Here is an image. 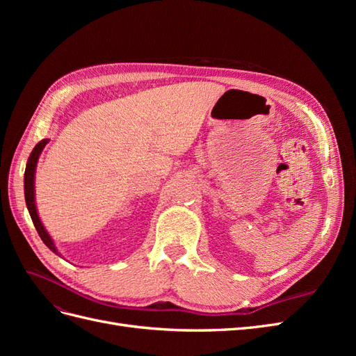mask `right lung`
Instances as JSON below:
<instances>
[{"instance_id":"add662e5","label":"right lung","mask_w":356,"mask_h":356,"mask_svg":"<svg viewBox=\"0 0 356 356\" xmlns=\"http://www.w3.org/2000/svg\"><path fill=\"white\" fill-rule=\"evenodd\" d=\"M49 141L47 139H42V141H40L34 149H32V153L29 156V160H28V165H26V169H25V178H24V187H25V202H26V207H28V211H29V215L32 218V222H34L35 229L40 234L41 241L46 243V246L49 248L50 251L56 252L58 254V250L55 243H53L51 238L49 236V233L46 232V229L42 227V224L38 218V213H37V208H35V200H34V174H35V166H37V161H38V157L42 152V148L46 147Z\"/></svg>"}]
</instances>
